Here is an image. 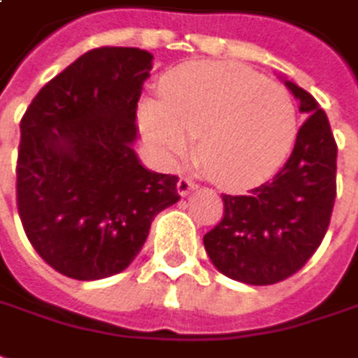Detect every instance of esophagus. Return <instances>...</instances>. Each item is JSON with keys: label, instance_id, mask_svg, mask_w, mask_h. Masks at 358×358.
Masks as SVG:
<instances>
[{"label": "esophagus", "instance_id": "esophagus-1", "mask_svg": "<svg viewBox=\"0 0 358 358\" xmlns=\"http://www.w3.org/2000/svg\"><path fill=\"white\" fill-rule=\"evenodd\" d=\"M176 189H178L180 196L184 198V196H188L192 189H196V184H194V182H192V180H188V178H180Z\"/></svg>", "mask_w": 358, "mask_h": 358}]
</instances>
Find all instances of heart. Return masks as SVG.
<instances>
[{"label": "heart", "instance_id": "b5f03b06", "mask_svg": "<svg viewBox=\"0 0 358 358\" xmlns=\"http://www.w3.org/2000/svg\"><path fill=\"white\" fill-rule=\"evenodd\" d=\"M162 99H145L141 133L155 159L176 166L199 137L198 157L211 178L245 189L274 176L298 133L294 99L233 62H189L162 80Z\"/></svg>", "mask_w": 358, "mask_h": 358}]
</instances>
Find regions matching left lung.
I'll return each mask as SVG.
<instances>
[{"instance_id": "8db88e82", "label": "left lung", "mask_w": 358, "mask_h": 358, "mask_svg": "<svg viewBox=\"0 0 358 358\" xmlns=\"http://www.w3.org/2000/svg\"><path fill=\"white\" fill-rule=\"evenodd\" d=\"M308 119L284 169L247 196L223 194V220L203 235L213 266L233 280L266 286L310 261L329 227L335 203L337 143L320 103L284 80Z\"/></svg>"}]
</instances>
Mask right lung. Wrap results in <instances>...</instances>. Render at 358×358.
Instances as JSON below:
<instances>
[{
  "label": "right lung",
  "instance_id": "right-lung-1",
  "mask_svg": "<svg viewBox=\"0 0 358 358\" xmlns=\"http://www.w3.org/2000/svg\"><path fill=\"white\" fill-rule=\"evenodd\" d=\"M152 55L101 46L46 84L21 119L17 208L55 271L99 280L125 271L152 220L180 199L178 178L135 152L137 101Z\"/></svg>",
  "mask_w": 358,
  "mask_h": 358
}]
</instances>
